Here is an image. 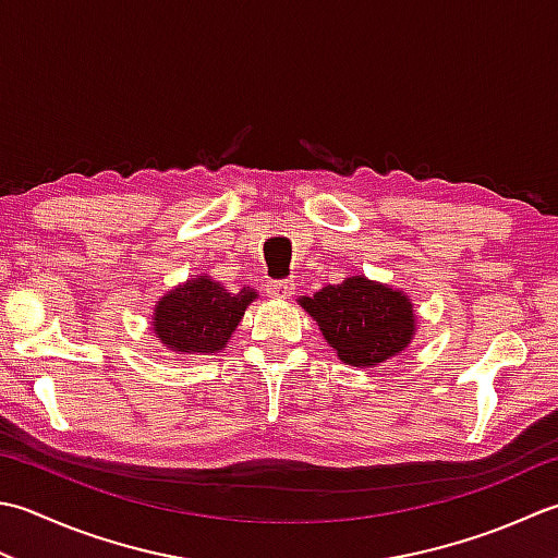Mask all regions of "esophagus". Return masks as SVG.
Returning a JSON list of instances; mask_svg holds the SVG:
<instances>
[{
    "instance_id": "obj_1",
    "label": "esophagus",
    "mask_w": 558,
    "mask_h": 558,
    "mask_svg": "<svg viewBox=\"0 0 558 558\" xmlns=\"http://www.w3.org/2000/svg\"><path fill=\"white\" fill-rule=\"evenodd\" d=\"M266 292L272 300H290L294 294V280H270Z\"/></svg>"
}]
</instances>
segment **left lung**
Listing matches in <instances>:
<instances>
[{"mask_svg":"<svg viewBox=\"0 0 558 558\" xmlns=\"http://www.w3.org/2000/svg\"><path fill=\"white\" fill-rule=\"evenodd\" d=\"M300 304L314 316L338 357L353 367H373L401 353L416 322L407 294L360 276L326 286Z\"/></svg>","mask_w":558,"mask_h":558,"instance_id":"left-lung-1","label":"left lung"}]
</instances>
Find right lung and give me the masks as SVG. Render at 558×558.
<instances>
[{
    "mask_svg": "<svg viewBox=\"0 0 558 558\" xmlns=\"http://www.w3.org/2000/svg\"><path fill=\"white\" fill-rule=\"evenodd\" d=\"M254 290L232 292L220 282L201 276L161 298L155 310L157 338L177 353L222 351L229 336L242 322Z\"/></svg>",
    "mask_w": 558,
    "mask_h": 558,
    "instance_id": "add662e5",
    "label": "right lung"
}]
</instances>
